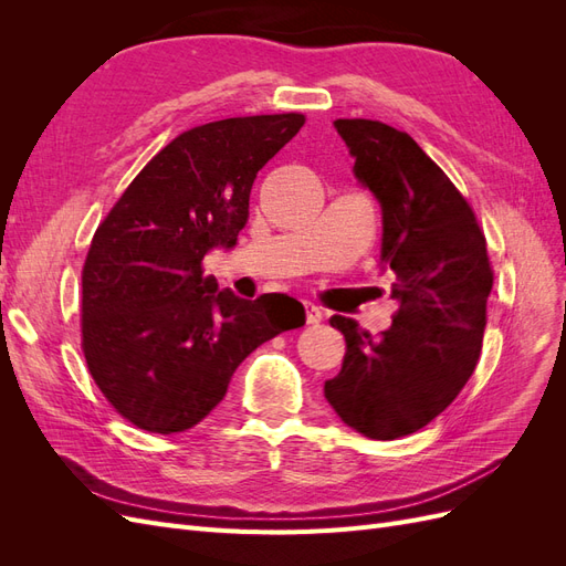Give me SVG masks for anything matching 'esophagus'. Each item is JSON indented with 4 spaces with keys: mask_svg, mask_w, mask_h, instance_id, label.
Here are the masks:
<instances>
[{
    "mask_svg": "<svg viewBox=\"0 0 566 566\" xmlns=\"http://www.w3.org/2000/svg\"><path fill=\"white\" fill-rule=\"evenodd\" d=\"M304 312H306V323H310V325H318L323 321L321 306H316L312 302H304Z\"/></svg>",
    "mask_w": 566,
    "mask_h": 566,
    "instance_id": "esophagus-1",
    "label": "esophagus"
}]
</instances>
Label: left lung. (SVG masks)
<instances>
[{"mask_svg":"<svg viewBox=\"0 0 566 566\" xmlns=\"http://www.w3.org/2000/svg\"><path fill=\"white\" fill-rule=\"evenodd\" d=\"M335 127L358 181L380 200V260L394 271L399 310L378 337L331 318L347 352L323 394L356 432L399 439L443 413L474 373L493 269L468 198L406 132L364 117Z\"/></svg>","mask_w":566,"mask_h":566,"instance_id":"obj_1","label":"left lung"}]
</instances>
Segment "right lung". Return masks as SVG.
Segmentation results:
<instances>
[{
  "label": "right lung",
  "instance_id": "1",
  "mask_svg": "<svg viewBox=\"0 0 566 566\" xmlns=\"http://www.w3.org/2000/svg\"><path fill=\"white\" fill-rule=\"evenodd\" d=\"M304 119L227 117L179 134L98 224L82 269V352L101 394L139 430H191L250 352L304 325L293 297L250 302L202 279L205 254L235 245L245 227L256 172Z\"/></svg>",
  "mask_w": 566,
  "mask_h": 566
}]
</instances>
